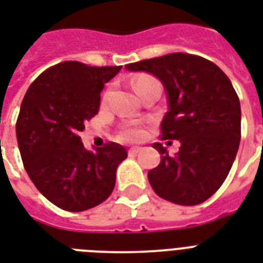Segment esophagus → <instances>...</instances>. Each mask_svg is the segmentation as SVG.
<instances>
[{"label": "esophagus", "instance_id": "1", "mask_svg": "<svg viewBox=\"0 0 263 263\" xmlns=\"http://www.w3.org/2000/svg\"><path fill=\"white\" fill-rule=\"evenodd\" d=\"M140 150H142V147H131V149L128 150V153H129L132 156V154H138V153H139Z\"/></svg>", "mask_w": 263, "mask_h": 263}]
</instances>
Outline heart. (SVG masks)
Returning <instances> with one entry per match:
<instances>
[{"instance_id": "heart-1", "label": "heart", "mask_w": 263, "mask_h": 263, "mask_svg": "<svg viewBox=\"0 0 263 263\" xmlns=\"http://www.w3.org/2000/svg\"><path fill=\"white\" fill-rule=\"evenodd\" d=\"M154 81H156V80H154L153 77L142 74V76H138V77H136L135 80L132 81V85H134L135 91L138 92V95H139L140 89L145 87L146 84L154 83ZM105 99H106V93H105ZM120 135H121V138H123V139L128 140V142H136V140H140L142 138H143V136H145V129L140 127L139 124L129 123L121 128Z\"/></svg>"}]
</instances>
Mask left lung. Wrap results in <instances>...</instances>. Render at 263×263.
I'll return each instance as SVG.
<instances>
[{"instance_id":"8db88e82","label":"left lung","mask_w":263,"mask_h":263,"mask_svg":"<svg viewBox=\"0 0 263 263\" xmlns=\"http://www.w3.org/2000/svg\"><path fill=\"white\" fill-rule=\"evenodd\" d=\"M131 71H147L164 84L168 111L161 139L180 142L179 152L154 143L161 161L147 174L153 190L179 205H197L225 182L241 138L240 100L229 77L211 60L190 53L129 63Z\"/></svg>"}]
</instances>
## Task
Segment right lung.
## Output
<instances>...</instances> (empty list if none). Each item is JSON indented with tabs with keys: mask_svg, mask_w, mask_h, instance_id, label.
<instances>
[{
	"mask_svg": "<svg viewBox=\"0 0 263 263\" xmlns=\"http://www.w3.org/2000/svg\"><path fill=\"white\" fill-rule=\"evenodd\" d=\"M120 70L62 62L40 74L23 98L16 121L23 165L40 193L65 211L103 203L114 189L118 164L127 158L118 143L89 152L78 136L99 111L105 84Z\"/></svg>",
	"mask_w": 263,
	"mask_h": 263,
	"instance_id": "right-lung-1",
	"label": "right lung"
}]
</instances>
